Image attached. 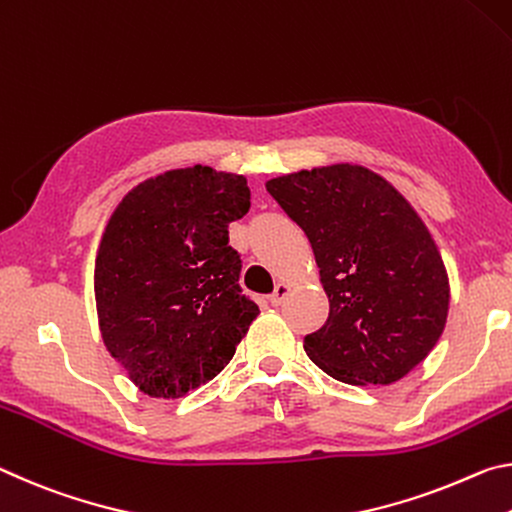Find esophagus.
<instances>
[{
	"instance_id": "34e87169",
	"label": "esophagus",
	"mask_w": 512,
	"mask_h": 512,
	"mask_svg": "<svg viewBox=\"0 0 512 512\" xmlns=\"http://www.w3.org/2000/svg\"><path fill=\"white\" fill-rule=\"evenodd\" d=\"M288 292H290L288 283H276V288H274V292L270 295V304H272V306L283 304V299L288 297Z\"/></svg>"
}]
</instances>
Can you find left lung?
Instances as JSON below:
<instances>
[{
    "label": "left lung",
    "mask_w": 512,
    "mask_h": 512,
    "mask_svg": "<svg viewBox=\"0 0 512 512\" xmlns=\"http://www.w3.org/2000/svg\"><path fill=\"white\" fill-rule=\"evenodd\" d=\"M265 188L311 240L329 317L304 349L345 383L390 385L445 331L449 281L429 229L388 181L360 165H329Z\"/></svg>",
    "instance_id": "left-lung-1"
}]
</instances>
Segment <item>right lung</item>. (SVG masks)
I'll return each instance as SVG.
<instances>
[{
  "mask_svg": "<svg viewBox=\"0 0 512 512\" xmlns=\"http://www.w3.org/2000/svg\"><path fill=\"white\" fill-rule=\"evenodd\" d=\"M249 199L245 177L195 165L142 181L108 220L95 263L99 329L145 395L177 399L211 381L258 315L229 245Z\"/></svg>",
  "mask_w": 512,
  "mask_h": 512,
  "instance_id": "1",
  "label": "right lung"
}]
</instances>
